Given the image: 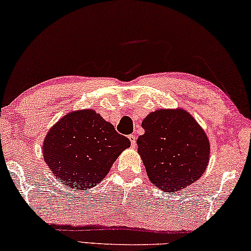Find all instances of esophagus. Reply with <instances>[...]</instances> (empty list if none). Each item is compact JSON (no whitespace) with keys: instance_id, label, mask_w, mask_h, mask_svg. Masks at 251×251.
I'll return each mask as SVG.
<instances>
[{"instance_id":"34e87169","label":"esophagus","mask_w":251,"mask_h":251,"mask_svg":"<svg viewBox=\"0 0 251 251\" xmlns=\"http://www.w3.org/2000/svg\"><path fill=\"white\" fill-rule=\"evenodd\" d=\"M129 139H130L131 146H132V147H134V146H136V144H137V137L134 136V134H130Z\"/></svg>"}]
</instances>
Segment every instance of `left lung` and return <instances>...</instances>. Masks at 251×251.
Returning <instances> with one entry per match:
<instances>
[{
    "instance_id": "8db88e82",
    "label": "left lung",
    "mask_w": 251,
    "mask_h": 251,
    "mask_svg": "<svg viewBox=\"0 0 251 251\" xmlns=\"http://www.w3.org/2000/svg\"><path fill=\"white\" fill-rule=\"evenodd\" d=\"M141 126L145 133L137 140L138 152L159 190L178 191L201 177L209 163L210 144L191 114L180 109L158 110Z\"/></svg>"
}]
</instances>
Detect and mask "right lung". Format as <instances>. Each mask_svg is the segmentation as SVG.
I'll return each mask as SVG.
<instances>
[{
	"label": "right lung",
	"instance_id": "obj_1",
	"mask_svg": "<svg viewBox=\"0 0 251 251\" xmlns=\"http://www.w3.org/2000/svg\"><path fill=\"white\" fill-rule=\"evenodd\" d=\"M130 140L93 110L75 111L56 123L44 141L50 171L73 190H86L103 180Z\"/></svg>",
	"mask_w": 251,
	"mask_h": 251
}]
</instances>
